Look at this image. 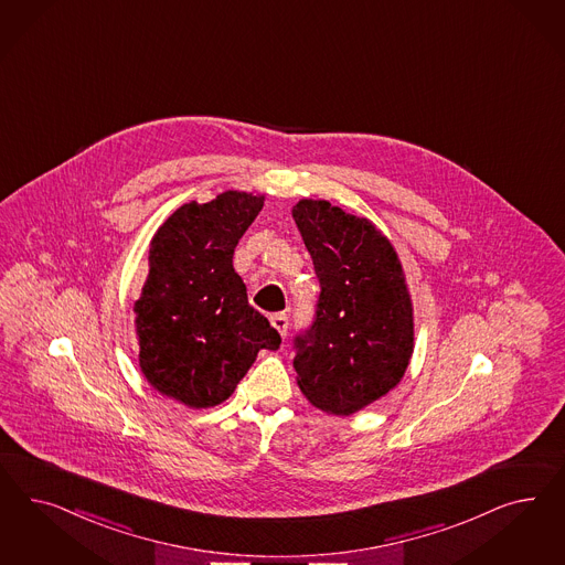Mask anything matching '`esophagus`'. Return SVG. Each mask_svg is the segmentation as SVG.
Listing matches in <instances>:
<instances>
[{
	"instance_id": "esophagus-1",
	"label": "esophagus",
	"mask_w": 565,
	"mask_h": 565,
	"mask_svg": "<svg viewBox=\"0 0 565 565\" xmlns=\"http://www.w3.org/2000/svg\"><path fill=\"white\" fill-rule=\"evenodd\" d=\"M270 322H273V327L278 330L280 337H287V330H289V318H287V313H274L273 318H270Z\"/></svg>"
}]
</instances>
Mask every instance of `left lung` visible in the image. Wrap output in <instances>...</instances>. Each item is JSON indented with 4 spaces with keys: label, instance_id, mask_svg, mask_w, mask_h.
Wrapping results in <instances>:
<instances>
[{
    "label": "left lung",
    "instance_id": "8db88e82",
    "mask_svg": "<svg viewBox=\"0 0 565 565\" xmlns=\"http://www.w3.org/2000/svg\"><path fill=\"white\" fill-rule=\"evenodd\" d=\"M320 280L310 330L292 360L306 399L351 416L399 384L414 353V308L399 255L367 218L324 200L292 205Z\"/></svg>",
    "mask_w": 565,
    "mask_h": 565
}]
</instances>
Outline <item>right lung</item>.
<instances>
[{
    "mask_svg": "<svg viewBox=\"0 0 565 565\" xmlns=\"http://www.w3.org/2000/svg\"><path fill=\"white\" fill-rule=\"evenodd\" d=\"M264 195L224 191L184 203L151 238L149 274L135 301L139 367L158 393L193 409L228 399L259 349L280 334L247 301L233 268Z\"/></svg>",
    "mask_w": 565,
    "mask_h": 565,
    "instance_id": "obj_1",
    "label": "right lung"
}]
</instances>
